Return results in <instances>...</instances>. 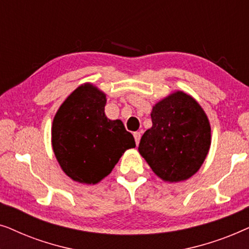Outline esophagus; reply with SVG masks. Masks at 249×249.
<instances>
[{"label": "esophagus", "instance_id": "esophagus-1", "mask_svg": "<svg viewBox=\"0 0 249 249\" xmlns=\"http://www.w3.org/2000/svg\"><path fill=\"white\" fill-rule=\"evenodd\" d=\"M134 137H135V141H136V144H139V141H141V132L139 131H136L134 132Z\"/></svg>", "mask_w": 249, "mask_h": 249}]
</instances>
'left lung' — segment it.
Returning <instances> with one entry per match:
<instances>
[{
    "label": "left lung",
    "mask_w": 249,
    "mask_h": 249,
    "mask_svg": "<svg viewBox=\"0 0 249 249\" xmlns=\"http://www.w3.org/2000/svg\"><path fill=\"white\" fill-rule=\"evenodd\" d=\"M152 127L138 151L165 182L189 179L200 169L211 147V125L203 107L181 90L159 101L151 112Z\"/></svg>",
    "instance_id": "obj_1"
}]
</instances>
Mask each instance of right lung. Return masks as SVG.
Returning a JSON list of instances; mask_svg holds the SVG:
<instances>
[{
	"instance_id": "add662e5",
	"label": "right lung",
	"mask_w": 249,
	"mask_h": 249,
	"mask_svg": "<svg viewBox=\"0 0 249 249\" xmlns=\"http://www.w3.org/2000/svg\"><path fill=\"white\" fill-rule=\"evenodd\" d=\"M107 95L93 84L76 88L52 124V147L61 169L79 183L95 185L108 176L124 153L136 146L121 120L104 112Z\"/></svg>"
}]
</instances>
